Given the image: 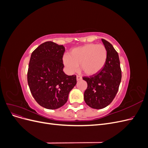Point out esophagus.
I'll return each mask as SVG.
<instances>
[{
  "mask_svg": "<svg viewBox=\"0 0 148 148\" xmlns=\"http://www.w3.org/2000/svg\"><path fill=\"white\" fill-rule=\"evenodd\" d=\"M81 79H82V77H80V76L77 75V81H79V80H81Z\"/></svg>",
  "mask_w": 148,
  "mask_h": 148,
  "instance_id": "34e87169",
  "label": "esophagus"
}]
</instances>
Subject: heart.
<instances>
[{
  "label": "heart",
  "instance_id": "obj_1",
  "mask_svg": "<svg viewBox=\"0 0 148 148\" xmlns=\"http://www.w3.org/2000/svg\"><path fill=\"white\" fill-rule=\"evenodd\" d=\"M107 50L102 44H88L72 49L70 55L63 57L66 72L73 74L80 69L87 75H93L104 67L107 60Z\"/></svg>",
  "mask_w": 148,
  "mask_h": 148
}]
</instances>
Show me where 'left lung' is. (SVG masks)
<instances>
[{
  "label": "left lung",
  "mask_w": 148,
  "mask_h": 148,
  "mask_svg": "<svg viewBox=\"0 0 148 148\" xmlns=\"http://www.w3.org/2000/svg\"><path fill=\"white\" fill-rule=\"evenodd\" d=\"M102 42L107 50L106 62L99 72L83 77L88 87L84 93L86 104L92 109H101L109 106L117 95L122 79V71L118 53L106 40Z\"/></svg>",
  "instance_id": "left-lung-1"
}]
</instances>
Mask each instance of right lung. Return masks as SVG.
<instances>
[{
	"label": "right lung",
	"instance_id": "add662e5",
	"mask_svg": "<svg viewBox=\"0 0 148 148\" xmlns=\"http://www.w3.org/2000/svg\"><path fill=\"white\" fill-rule=\"evenodd\" d=\"M65 48L51 41L41 44L32 52L28 70L30 91L38 104L47 109H57L68 100L77 84L75 75L63 71Z\"/></svg>",
	"mask_w": 148,
	"mask_h": 148
}]
</instances>
